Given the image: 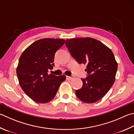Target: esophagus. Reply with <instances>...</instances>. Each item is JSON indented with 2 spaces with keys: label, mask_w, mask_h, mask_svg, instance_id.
I'll list each match as a JSON object with an SVG mask.
<instances>
[{
  "label": "esophagus",
  "mask_w": 134,
  "mask_h": 134,
  "mask_svg": "<svg viewBox=\"0 0 134 134\" xmlns=\"http://www.w3.org/2000/svg\"><path fill=\"white\" fill-rule=\"evenodd\" d=\"M74 78V75H72V76H66V79L67 80H72Z\"/></svg>",
  "instance_id": "esophagus-1"
}]
</instances>
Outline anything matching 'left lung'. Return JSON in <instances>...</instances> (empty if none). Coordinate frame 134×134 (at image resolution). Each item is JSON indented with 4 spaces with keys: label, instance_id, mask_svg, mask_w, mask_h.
<instances>
[{
    "label": "left lung",
    "instance_id": "left-lung-1",
    "mask_svg": "<svg viewBox=\"0 0 134 134\" xmlns=\"http://www.w3.org/2000/svg\"><path fill=\"white\" fill-rule=\"evenodd\" d=\"M72 57L79 64L87 65L86 79L82 86L75 91L80 100L94 103L105 96L114 83L118 64L111 49L99 41L91 37L65 40Z\"/></svg>",
    "mask_w": 134,
    "mask_h": 134
}]
</instances>
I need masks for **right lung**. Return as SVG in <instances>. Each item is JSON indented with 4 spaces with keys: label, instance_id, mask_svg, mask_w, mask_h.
I'll return each instance as SVG.
<instances>
[{
    "label": "right lung",
    "instance_id": "right-lung-1",
    "mask_svg": "<svg viewBox=\"0 0 134 134\" xmlns=\"http://www.w3.org/2000/svg\"><path fill=\"white\" fill-rule=\"evenodd\" d=\"M65 40L45 38L33 43L23 52L16 69L19 84L27 96L38 103L54 98L64 75L48 74L54 66V55Z\"/></svg>",
    "mask_w": 134,
    "mask_h": 134
}]
</instances>
